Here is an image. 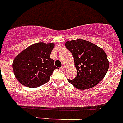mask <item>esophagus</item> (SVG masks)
I'll use <instances>...</instances> for the list:
<instances>
[{"mask_svg":"<svg viewBox=\"0 0 123 123\" xmlns=\"http://www.w3.org/2000/svg\"><path fill=\"white\" fill-rule=\"evenodd\" d=\"M61 69H62V70H65L66 69V67H65V66H62V68H61Z\"/></svg>","mask_w":123,"mask_h":123,"instance_id":"obj_1","label":"esophagus"}]
</instances>
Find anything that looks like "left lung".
<instances>
[{
    "label": "left lung",
    "mask_w": 123,
    "mask_h": 123,
    "mask_svg": "<svg viewBox=\"0 0 123 123\" xmlns=\"http://www.w3.org/2000/svg\"><path fill=\"white\" fill-rule=\"evenodd\" d=\"M65 46L74 58L77 75L68 80L76 88L87 90L95 86L105 76L110 66L103 50L85 40L67 41Z\"/></svg>",
    "instance_id": "obj_1"
}]
</instances>
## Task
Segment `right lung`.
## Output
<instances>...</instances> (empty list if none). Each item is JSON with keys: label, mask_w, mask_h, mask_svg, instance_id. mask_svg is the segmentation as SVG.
Wrapping results in <instances>:
<instances>
[{"label": "right lung", "mask_w": 123, "mask_h": 123, "mask_svg": "<svg viewBox=\"0 0 123 123\" xmlns=\"http://www.w3.org/2000/svg\"><path fill=\"white\" fill-rule=\"evenodd\" d=\"M53 43H34L21 51L13 60L12 67L15 76L22 85L29 88H37L50 80L56 68L50 53Z\"/></svg>", "instance_id": "right-lung-1"}]
</instances>
